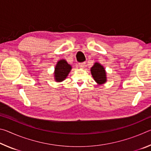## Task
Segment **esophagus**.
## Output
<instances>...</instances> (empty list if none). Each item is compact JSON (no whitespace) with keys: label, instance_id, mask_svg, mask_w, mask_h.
<instances>
[{"label":"esophagus","instance_id":"obj_1","mask_svg":"<svg viewBox=\"0 0 151 151\" xmlns=\"http://www.w3.org/2000/svg\"><path fill=\"white\" fill-rule=\"evenodd\" d=\"M85 63H79L78 64V66H79V67L80 68H83L84 67H85Z\"/></svg>","mask_w":151,"mask_h":151}]
</instances>
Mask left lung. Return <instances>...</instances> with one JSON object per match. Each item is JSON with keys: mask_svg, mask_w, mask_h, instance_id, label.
Returning a JSON list of instances; mask_svg holds the SVG:
<instances>
[{"mask_svg": "<svg viewBox=\"0 0 151 151\" xmlns=\"http://www.w3.org/2000/svg\"><path fill=\"white\" fill-rule=\"evenodd\" d=\"M91 73L94 81L99 85H103L106 82V72L104 66L98 62L94 63L91 68Z\"/></svg>", "mask_w": 151, "mask_h": 151, "instance_id": "left-lung-1", "label": "left lung"}]
</instances>
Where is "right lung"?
<instances>
[{
    "label": "right lung",
    "mask_w": 151,
    "mask_h": 151,
    "mask_svg": "<svg viewBox=\"0 0 151 151\" xmlns=\"http://www.w3.org/2000/svg\"><path fill=\"white\" fill-rule=\"evenodd\" d=\"M72 69V66L65 59L58 60L55 66L54 79L56 82L60 83L65 81Z\"/></svg>",
    "instance_id": "right-lung-1"
}]
</instances>
